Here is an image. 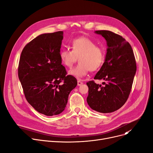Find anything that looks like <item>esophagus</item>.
I'll return each mask as SVG.
<instances>
[{
	"mask_svg": "<svg viewBox=\"0 0 153 153\" xmlns=\"http://www.w3.org/2000/svg\"><path fill=\"white\" fill-rule=\"evenodd\" d=\"M82 84H83V82H81V80H78V81H77V85L80 86V85H81Z\"/></svg>",
	"mask_w": 153,
	"mask_h": 153,
	"instance_id": "obj_1",
	"label": "esophagus"
}]
</instances>
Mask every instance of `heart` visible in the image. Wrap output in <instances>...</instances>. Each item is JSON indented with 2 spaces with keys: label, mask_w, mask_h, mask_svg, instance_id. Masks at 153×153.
I'll return each instance as SVG.
<instances>
[{
  "label": "heart",
  "mask_w": 153,
  "mask_h": 153,
  "mask_svg": "<svg viewBox=\"0 0 153 153\" xmlns=\"http://www.w3.org/2000/svg\"><path fill=\"white\" fill-rule=\"evenodd\" d=\"M71 45V50H62L59 53L61 61L69 68L72 67L78 58L79 64L69 71V74L81 78L89 71H96L103 65L105 58V51L91 39L76 38L72 40Z\"/></svg>",
  "instance_id": "obj_1"
}]
</instances>
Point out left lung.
I'll use <instances>...</instances> for the list:
<instances>
[{
	"instance_id": "left-lung-1",
	"label": "left lung",
	"mask_w": 153,
	"mask_h": 153,
	"mask_svg": "<svg viewBox=\"0 0 153 153\" xmlns=\"http://www.w3.org/2000/svg\"><path fill=\"white\" fill-rule=\"evenodd\" d=\"M108 46L105 62L94 77L103 80L102 85L94 81L89 87L87 102L94 110L107 114L121 108L126 102L132 87L136 64L132 48L122 36L108 30H98Z\"/></svg>"
}]
</instances>
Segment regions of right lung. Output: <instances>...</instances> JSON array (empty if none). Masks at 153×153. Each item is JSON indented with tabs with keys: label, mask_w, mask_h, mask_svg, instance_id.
Returning a JSON list of instances; mask_svg holds the SVG:
<instances>
[{
	"label": "right lung",
	"mask_w": 153,
	"mask_h": 153,
	"mask_svg": "<svg viewBox=\"0 0 153 153\" xmlns=\"http://www.w3.org/2000/svg\"><path fill=\"white\" fill-rule=\"evenodd\" d=\"M62 39V31L40 35L24 47L20 58L18 75L25 98L46 116L64 111L71 91L77 84L61 64Z\"/></svg>",
	"instance_id": "obj_1"
}]
</instances>
